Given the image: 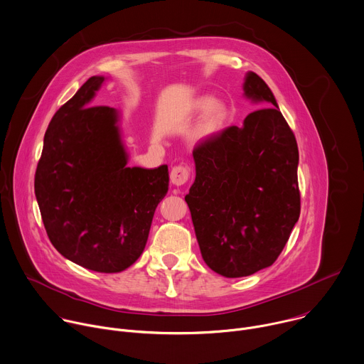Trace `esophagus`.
Returning <instances> with one entry per match:
<instances>
[{
    "mask_svg": "<svg viewBox=\"0 0 364 364\" xmlns=\"http://www.w3.org/2000/svg\"><path fill=\"white\" fill-rule=\"evenodd\" d=\"M189 179V168L188 166H183V165H179V166H175L172 171H171V182L175 185V186H182L188 182Z\"/></svg>",
    "mask_w": 364,
    "mask_h": 364,
    "instance_id": "1",
    "label": "esophagus"
}]
</instances>
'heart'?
<instances>
[{
  "label": "heart",
  "mask_w": 364,
  "mask_h": 364,
  "mask_svg": "<svg viewBox=\"0 0 364 364\" xmlns=\"http://www.w3.org/2000/svg\"><path fill=\"white\" fill-rule=\"evenodd\" d=\"M203 111L196 128V135L199 138H209L215 135L222 125L225 124L228 118V107L223 101L209 97H200L198 98L192 107L191 112H199Z\"/></svg>",
  "instance_id": "b5f03b06"
}]
</instances>
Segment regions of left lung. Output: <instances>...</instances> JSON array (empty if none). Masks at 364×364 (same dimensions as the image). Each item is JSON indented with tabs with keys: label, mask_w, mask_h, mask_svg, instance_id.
<instances>
[{
	"label": "left lung",
	"mask_w": 364,
	"mask_h": 364,
	"mask_svg": "<svg viewBox=\"0 0 364 364\" xmlns=\"http://www.w3.org/2000/svg\"><path fill=\"white\" fill-rule=\"evenodd\" d=\"M243 92L263 108L193 149L185 196L202 257L225 277L273 264L300 215L296 138L259 75L246 74Z\"/></svg>",
	"instance_id": "obj_1"
}]
</instances>
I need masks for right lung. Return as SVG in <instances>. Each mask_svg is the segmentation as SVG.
I'll return each instance as SVG.
<instances>
[{
  "instance_id": "add662e5",
  "label": "right lung",
  "mask_w": 364,
  "mask_h": 364,
  "mask_svg": "<svg viewBox=\"0 0 364 364\" xmlns=\"http://www.w3.org/2000/svg\"><path fill=\"white\" fill-rule=\"evenodd\" d=\"M104 81L91 77L53 117L34 188L54 247L85 269L118 273L142 255L169 172L127 165L119 111L91 107Z\"/></svg>"
}]
</instances>
